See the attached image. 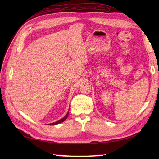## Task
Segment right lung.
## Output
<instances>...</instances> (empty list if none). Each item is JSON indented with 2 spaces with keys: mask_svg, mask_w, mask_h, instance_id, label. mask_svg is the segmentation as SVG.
Segmentation results:
<instances>
[{
  "mask_svg": "<svg viewBox=\"0 0 159 159\" xmlns=\"http://www.w3.org/2000/svg\"><path fill=\"white\" fill-rule=\"evenodd\" d=\"M68 114H69V112H67V113L66 115V116H64V117L62 118V119H61L60 120L56 121V122H54V123H52V124H48V125H56V124H60V123L63 122V121H65V120L67 119V116H68Z\"/></svg>",
  "mask_w": 159,
  "mask_h": 159,
  "instance_id": "obj_1",
  "label": "right lung"
}]
</instances>
